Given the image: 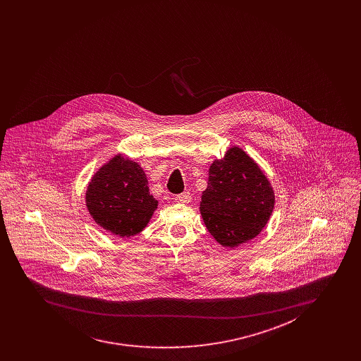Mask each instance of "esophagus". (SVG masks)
I'll return each mask as SVG.
<instances>
[{"instance_id": "obj_1", "label": "esophagus", "mask_w": 361, "mask_h": 361, "mask_svg": "<svg viewBox=\"0 0 361 361\" xmlns=\"http://www.w3.org/2000/svg\"><path fill=\"white\" fill-rule=\"evenodd\" d=\"M190 200H192V197L189 192H184V193L175 197V201L178 204H188V202H190Z\"/></svg>"}]
</instances>
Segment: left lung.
Returning <instances> with one entry per match:
<instances>
[{
  "label": "left lung",
  "instance_id": "8db88e82",
  "mask_svg": "<svg viewBox=\"0 0 361 361\" xmlns=\"http://www.w3.org/2000/svg\"><path fill=\"white\" fill-rule=\"evenodd\" d=\"M275 195L267 176L242 148L230 147L209 168L200 212L212 237L234 249L255 238L273 213Z\"/></svg>",
  "mask_w": 361,
  "mask_h": 361
}]
</instances>
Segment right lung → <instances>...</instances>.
I'll list each match as a JSON object with an SVG mask.
<instances>
[{
    "label": "right lung",
    "mask_w": 361,
    "mask_h": 361,
    "mask_svg": "<svg viewBox=\"0 0 361 361\" xmlns=\"http://www.w3.org/2000/svg\"><path fill=\"white\" fill-rule=\"evenodd\" d=\"M157 205L142 166L123 153L99 166L86 190L91 219L102 229L121 238L145 229Z\"/></svg>",
    "instance_id": "right-lung-1"
}]
</instances>
